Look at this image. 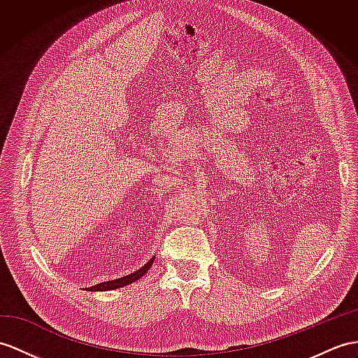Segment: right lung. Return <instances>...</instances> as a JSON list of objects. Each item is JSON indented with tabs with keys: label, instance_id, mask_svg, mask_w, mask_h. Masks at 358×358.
<instances>
[{
	"label": "right lung",
	"instance_id": "right-lung-1",
	"mask_svg": "<svg viewBox=\"0 0 358 358\" xmlns=\"http://www.w3.org/2000/svg\"><path fill=\"white\" fill-rule=\"evenodd\" d=\"M153 261H155V257H152L149 261H147V263L141 268L135 270L134 273H129L126 276H121V278H118V280H110V281H104V282H100V284H95V285L88 287V289H85V290H88V292H106V290L121 289V287L132 284V282L138 281L141 276H144L147 273V270L152 267Z\"/></svg>",
	"mask_w": 358,
	"mask_h": 358
}]
</instances>
